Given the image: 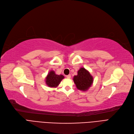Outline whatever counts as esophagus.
I'll list each match as a JSON object with an SVG mask.
<instances>
[{
    "instance_id": "1",
    "label": "esophagus",
    "mask_w": 134,
    "mask_h": 134,
    "mask_svg": "<svg viewBox=\"0 0 134 134\" xmlns=\"http://www.w3.org/2000/svg\"><path fill=\"white\" fill-rule=\"evenodd\" d=\"M66 77L68 78V79H70L71 78V75H66Z\"/></svg>"
}]
</instances>
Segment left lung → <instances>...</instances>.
I'll return each instance as SVG.
<instances>
[{"instance_id":"8db88e82","label":"left lung","mask_w":134,"mask_h":134,"mask_svg":"<svg viewBox=\"0 0 134 134\" xmlns=\"http://www.w3.org/2000/svg\"><path fill=\"white\" fill-rule=\"evenodd\" d=\"M73 80L78 90L86 91L93 84V77L86 69L81 68L78 71L77 75L74 77Z\"/></svg>"}]
</instances>
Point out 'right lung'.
I'll return each instance as SVG.
<instances>
[{"mask_svg":"<svg viewBox=\"0 0 134 134\" xmlns=\"http://www.w3.org/2000/svg\"><path fill=\"white\" fill-rule=\"evenodd\" d=\"M63 79H64V76L63 75H57L54 71L52 70L49 71L46 77V83L49 87L55 88L59 85Z\"/></svg>","mask_w":134,"mask_h":134,"instance_id":"add662e5","label":"right lung"}]
</instances>
